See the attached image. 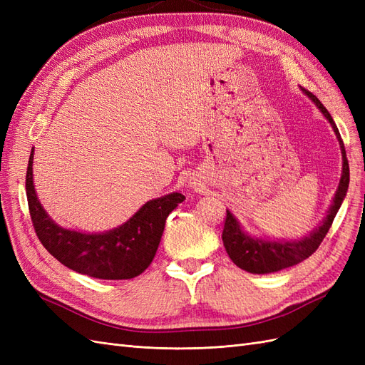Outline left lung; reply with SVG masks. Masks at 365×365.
<instances>
[{"mask_svg": "<svg viewBox=\"0 0 365 365\" xmlns=\"http://www.w3.org/2000/svg\"><path fill=\"white\" fill-rule=\"evenodd\" d=\"M303 93L307 97H311V101L318 106L319 111H322L323 115L329 120V123L332 125L336 138L339 141L341 153H342V175L339 180V185L335 193L334 202L330 205L326 217L323 219V224L318 228H315L311 235L302 240L271 242V240L250 237L248 235L244 233V231H242L236 217L227 210L225 224L222 231L224 247L228 252L230 259L233 260L239 268L252 274H269V272L280 271L284 268L294 267V264L303 262L309 256H312V254L318 250V247L322 245V242L326 237L329 228L332 227L334 219L349 189V180H350L349 161L346 157L344 143H342V138L339 135V130L335 125V121L332 115L329 114L327 109L323 106V103L319 102L312 93H309L307 90H304V88H303Z\"/></svg>", "mask_w": 365, "mask_h": 365, "instance_id": "1", "label": "left lung"}]
</instances>
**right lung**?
Returning <instances> with one entry per match:
<instances>
[{"instance_id": "1", "label": "right lung", "mask_w": 365, "mask_h": 365, "mask_svg": "<svg viewBox=\"0 0 365 365\" xmlns=\"http://www.w3.org/2000/svg\"><path fill=\"white\" fill-rule=\"evenodd\" d=\"M33 150L26 173L29 212L36 236L53 257L65 267L103 280L134 279L155 257L165 219L184 201V195L170 193L143 205L128 222L102 235H86L54 224L42 208L33 187Z\"/></svg>"}]
</instances>
